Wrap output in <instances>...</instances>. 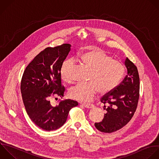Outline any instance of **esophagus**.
I'll return each mask as SVG.
<instances>
[{"label": "esophagus", "mask_w": 159, "mask_h": 159, "mask_svg": "<svg viewBox=\"0 0 159 159\" xmlns=\"http://www.w3.org/2000/svg\"><path fill=\"white\" fill-rule=\"evenodd\" d=\"M81 104L86 108H93L94 107V105L92 104Z\"/></svg>", "instance_id": "1"}]
</instances>
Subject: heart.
Segmentation results:
<instances>
[{
	"label": "heart",
	"mask_w": 159,
	"mask_h": 159,
	"mask_svg": "<svg viewBox=\"0 0 159 159\" xmlns=\"http://www.w3.org/2000/svg\"><path fill=\"white\" fill-rule=\"evenodd\" d=\"M75 60L90 71L85 83H78L72 87L70 96L75 100L86 102L91 101L98 91L106 94L113 90L122 79L125 68L123 63L112 59L106 52L99 48H93L78 54ZM75 65L73 59L65 60L60 68V76L66 83H71L70 70Z\"/></svg>",
	"instance_id": "obj_1"
}]
</instances>
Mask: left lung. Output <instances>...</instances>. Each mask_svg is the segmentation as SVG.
Instances as JSON below:
<instances>
[{"label": "left lung", "mask_w": 159, "mask_h": 159, "mask_svg": "<svg viewBox=\"0 0 159 159\" xmlns=\"http://www.w3.org/2000/svg\"><path fill=\"white\" fill-rule=\"evenodd\" d=\"M127 75L113 90L101 98L106 111L101 122H95L96 128L104 133H112L125 126L133 117L139 99L140 80L136 66L127 58Z\"/></svg>", "instance_id": "1"}]
</instances>
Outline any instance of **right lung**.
Wrapping results in <instances>:
<instances>
[{
    "instance_id": "1",
    "label": "right lung",
    "mask_w": 159,
    "mask_h": 159,
    "mask_svg": "<svg viewBox=\"0 0 159 159\" xmlns=\"http://www.w3.org/2000/svg\"><path fill=\"white\" fill-rule=\"evenodd\" d=\"M70 47L63 43L46 48L28 65L22 75L20 91L27 114L36 125L47 131L61 127L70 109L78 105L71 99H59L56 104L50 102L53 97L57 99L64 96L60 72Z\"/></svg>"
}]
</instances>
